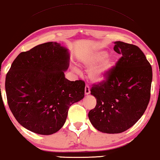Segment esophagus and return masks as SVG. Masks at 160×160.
<instances>
[{"label":"esophagus","mask_w":160,"mask_h":160,"mask_svg":"<svg viewBox=\"0 0 160 160\" xmlns=\"http://www.w3.org/2000/svg\"><path fill=\"white\" fill-rule=\"evenodd\" d=\"M85 94L86 95L90 94V88L88 85H86V86H85Z\"/></svg>","instance_id":"obj_1"}]
</instances>
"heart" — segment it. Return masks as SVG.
<instances>
[{"mask_svg":"<svg viewBox=\"0 0 160 160\" xmlns=\"http://www.w3.org/2000/svg\"><path fill=\"white\" fill-rule=\"evenodd\" d=\"M106 57L107 53L106 52L100 51L92 54L85 60L84 63L88 66H94L100 62V65L93 68L90 72V78L94 81L100 82L104 80L108 76V72L114 66V60L111 58H106Z\"/></svg>","mask_w":160,"mask_h":160,"instance_id":"b5f03b06","label":"heart"}]
</instances>
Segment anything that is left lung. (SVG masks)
Returning <instances> with one entry per match:
<instances>
[{"instance_id":"left-lung-1","label":"left lung","mask_w":160,"mask_h":160,"mask_svg":"<svg viewBox=\"0 0 160 160\" xmlns=\"http://www.w3.org/2000/svg\"><path fill=\"white\" fill-rule=\"evenodd\" d=\"M122 57L106 80L94 84L91 94L97 100L88 112L93 126L101 132L119 134L132 127L146 110L151 97L152 68L138 46L114 42Z\"/></svg>"}]
</instances>
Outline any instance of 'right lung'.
Here are the masks:
<instances>
[{"label":"right lung","mask_w":160,"mask_h":160,"mask_svg":"<svg viewBox=\"0 0 160 160\" xmlns=\"http://www.w3.org/2000/svg\"><path fill=\"white\" fill-rule=\"evenodd\" d=\"M68 49L56 42L21 52L6 76L7 102L22 126L42 135L56 133L66 122L69 107L84 98L85 82L70 81Z\"/></svg>","instance_id":"right-lung-1"}]
</instances>
